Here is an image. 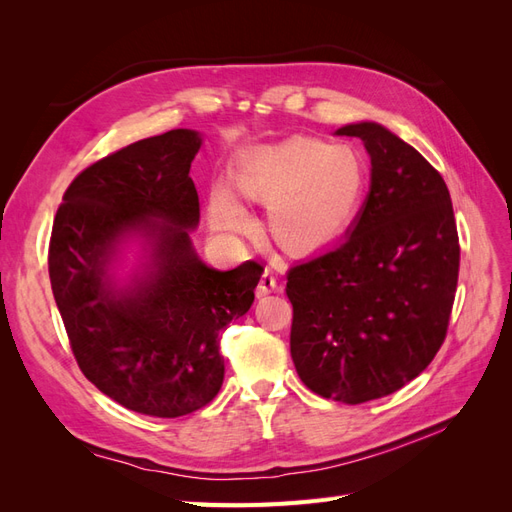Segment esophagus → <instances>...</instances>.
<instances>
[{
    "label": "esophagus",
    "mask_w": 512,
    "mask_h": 512,
    "mask_svg": "<svg viewBox=\"0 0 512 512\" xmlns=\"http://www.w3.org/2000/svg\"><path fill=\"white\" fill-rule=\"evenodd\" d=\"M273 290H277V277L273 275V271L265 269V273L260 277V284L256 288V294L258 297H267V294H271Z\"/></svg>",
    "instance_id": "34e87169"
}]
</instances>
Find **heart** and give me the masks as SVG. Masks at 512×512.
<instances>
[{
  "label": "heart",
  "mask_w": 512,
  "mask_h": 512,
  "mask_svg": "<svg viewBox=\"0 0 512 512\" xmlns=\"http://www.w3.org/2000/svg\"><path fill=\"white\" fill-rule=\"evenodd\" d=\"M232 183L243 196L267 203V226L277 243L307 252L333 239L352 218L365 170L350 147L297 136L247 153L232 170ZM211 222L222 232L252 226L250 213L224 185L211 194Z\"/></svg>",
  "instance_id": "heart-1"
}]
</instances>
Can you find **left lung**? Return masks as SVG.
Listing matches in <instances>:
<instances>
[{"mask_svg": "<svg viewBox=\"0 0 512 512\" xmlns=\"http://www.w3.org/2000/svg\"><path fill=\"white\" fill-rule=\"evenodd\" d=\"M371 185L348 237L292 267L290 354L320 397L363 404L414 380L444 344L459 277V237L442 175L374 121L350 123Z\"/></svg>", "mask_w": 512, "mask_h": 512, "instance_id": "1", "label": "left lung"}]
</instances>
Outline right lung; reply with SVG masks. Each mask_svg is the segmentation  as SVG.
Listing matches in <instances>:
<instances>
[{
    "mask_svg": "<svg viewBox=\"0 0 512 512\" xmlns=\"http://www.w3.org/2000/svg\"><path fill=\"white\" fill-rule=\"evenodd\" d=\"M200 143L194 130H170L87 166L68 185L49 245L53 297L85 378L123 408L160 418L218 395L220 331L252 307L265 271L254 260L215 271L196 256L190 166ZM128 234L146 237L150 258L117 289L107 265Z\"/></svg>",
    "mask_w": 512,
    "mask_h": 512,
    "instance_id": "1",
    "label": "right lung"
}]
</instances>
